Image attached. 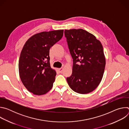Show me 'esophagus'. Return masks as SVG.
Here are the masks:
<instances>
[{
	"label": "esophagus",
	"instance_id": "1",
	"mask_svg": "<svg viewBox=\"0 0 129 129\" xmlns=\"http://www.w3.org/2000/svg\"><path fill=\"white\" fill-rule=\"evenodd\" d=\"M63 68H59V72L60 73H62V71H63Z\"/></svg>",
	"mask_w": 129,
	"mask_h": 129
}]
</instances>
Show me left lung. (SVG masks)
I'll use <instances>...</instances> for the list:
<instances>
[{
	"mask_svg": "<svg viewBox=\"0 0 129 129\" xmlns=\"http://www.w3.org/2000/svg\"><path fill=\"white\" fill-rule=\"evenodd\" d=\"M64 34L73 59L67 83L76 92L89 93L96 88L103 76L106 59L103 46L94 35L83 29H66Z\"/></svg>",
	"mask_w": 129,
	"mask_h": 129,
	"instance_id": "obj_1",
	"label": "left lung"
}]
</instances>
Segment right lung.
<instances>
[{
    "label": "right lung",
    "instance_id": "1",
    "mask_svg": "<svg viewBox=\"0 0 129 129\" xmlns=\"http://www.w3.org/2000/svg\"><path fill=\"white\" fill-rule=\"evenodd\" d=\"M63 35V30L37 34L27 40L22 49L19 60L20 77L34 94H44L53 86L56 72L50 65L49 49Z\"/></svg>",
    "mask_w": 129,
    "mask_h": 129
}]
</instances>
